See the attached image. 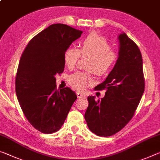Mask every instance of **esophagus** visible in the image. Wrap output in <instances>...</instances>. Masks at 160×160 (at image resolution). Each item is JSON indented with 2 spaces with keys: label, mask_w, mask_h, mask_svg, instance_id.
Listing matches in <instances>:
<instances>
[{
  "label": "esophagus",
  "mask_w": 160,
  "mask_h": 160,
  "mask_svg": "<svg viewBox=\"0 0 160 160\" xmlns=\"http://www.w3.org/2000/svg\"><path fill=\"white\" fill-rule=\"evenodd\" d=\"M76 94H77L78 98H82V97H85V94L81 93V92H78Z\"/></svg>",
  "instance_id": "esophagus-1"
}]
</instances>
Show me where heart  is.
Returning <instances> with one entry per match:
<instances>
[{
	"label": "heart",
	"instance_id": "b5f03b06",
	"mask_svg": "<svg viewBox=\"0 0 160 160\" xmlns=\"http://www.w3.org/2000/svg\"><path fill=\"white\" fill-rule=\"evenodd\" d=\"M81 54L83 56H89L87 68L92 70L93 72L98 76H102L112 69L118 58L117 52L111 50V46L107 40L101 37L96 32L87 35L80 42V48L70 47L64 52L65 65L72 69L74 68ZM69 83L76 90H84L90 82L89 73L78 72L70 75Z\"/></svg>",
	"mask_w": 160,
	"mask_h": 160
}]
</instances>
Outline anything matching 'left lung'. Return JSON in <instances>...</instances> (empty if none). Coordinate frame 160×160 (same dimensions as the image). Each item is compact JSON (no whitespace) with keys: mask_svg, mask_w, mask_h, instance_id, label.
<instances>
[{"mask_svg":"<svg viewBox=\"0 0 160 160\" xmlns=\"http://www.w3.org/2000/svg\"><path fill=\"white\" fill-rule=\"evenodd\" d=\"M118 60L95 90H106L100 100L88 96L85 114L88 128L96 135L109 137L120 131L132 118L144 91L142 58L138 45L125 32L118 36Z\"/></svg>","mask_w":160,"mask_h":160,"instance_id":"left-lung-1","label":"left lung"}]
</instances>
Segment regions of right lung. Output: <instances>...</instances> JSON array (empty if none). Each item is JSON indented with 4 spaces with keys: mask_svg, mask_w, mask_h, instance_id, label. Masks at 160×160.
Instances as JSON below:
<instances>
[{
    "mask_svg": "<svg viewBox=\"0 0 160 160\" xmlns=\"http://www.w3.org/2000/svg\"><path fill=\"white\" fill-rule=\"evenodd\" d=\"M82 33L67 25L52 24L30 40L20 59L18 100L31 125L44 134L61 128L77 99L70 88L57 90L55 76L64 70L65 50Z\"/></svg>",
    "mask_w": 160,
    "mask_h": 160,
    "instance_id": "obj_1",
    "label": "right lung"
}]
</instances>
